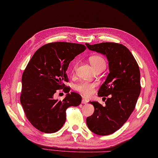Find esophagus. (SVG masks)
Returning a JSON list of instances; mask_svg holds the SVG:
<instances>
[{
	"label": "esophagus",
	"mask_w": 158,
	"mask_h": 158,
	"mask_svg": "<svg viewBox=\"0 0 158 158\" xmlns=\"http://www.w3.org/2000/svg\"><path fill=\"white\" fill-rule=\"evenodd\" d=\"M88 100L87 99H82V104H86L88 103Z\"/></svg>",
	"instance_id": "1"
}]
</instances>
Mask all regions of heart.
Returning <instances> with one entry per match:
<instances>
[{"label": "heart", "mask_w": 158, "mask_h": 158, "mask_svg": "<svg viewBox=\"0 0 158 158\" xmlns=\"http://www.w3.org/2000/svg\"><path fill=\"white\" fill-rule=\"evenodd\" d=\"M90 63L94 67L95 69H97L99 67H106V63L105 59L101 56L94 55L89 58ZM76 68V64L74 63L72 67V72H74ZM95 85L94 83L89 82H83L76 86V90L82 94L85 97H89L94 92Z\"/></svg>", "instance_id": "obj_1"}]
</instances>
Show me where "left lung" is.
<instances>
[{
    "instance_id": "1",
    "label": "left lung",
    "mask_w": 158,
    "mask_h": 158,
    "mask_svg": "<svg viewBox=\"0 0 158 158\" xmlns=\"http://www.w3.org/2000/svg\"><path fill=\"white\" fill-rule=\"evenodd\" d=\"M86 46L90 50L104 54L108 60L110 73L98 94L99 97L109 98L105 106L98 102H90L95 110L86 118L90 130L106 136L119 130L136 107L141 89L140 69L132 54L121 44L104 42Z\"/></svg>"
}]
</instances>
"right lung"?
I'll return each instance as SVG.
<instances>
[{"instance_id": "obj_1", "label": "right lung", "mask_w": 158, "mask_h": 158, "mask_svg": "<svg viewBox=\"0 0 158 158\" xmlns=\"http://www.w3.org/2000/svg\"><path fill=\"white\" fill-rule=\"evenodd\" d=\"M83 44L69 42L47 44L35 52L22 76L20 102L26 117L44 133H54L63 126L66 110L82 102L78 93H67L63 100L54 98L56 90L70 89L66 71L74 58L86 50Z\"/></svg>"}]
</instances>
